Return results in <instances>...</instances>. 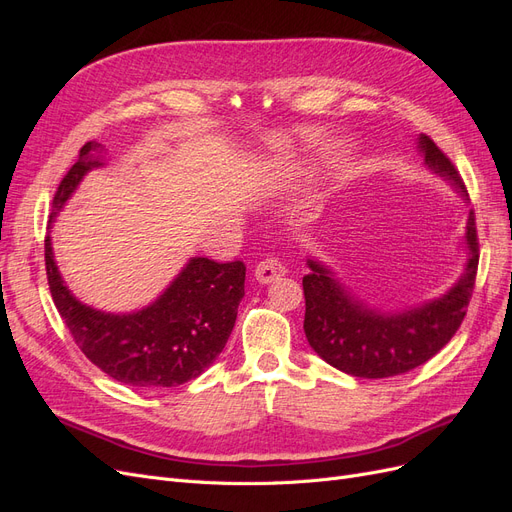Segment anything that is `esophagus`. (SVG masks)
<instances>
[{
    "instance_id": "1",
    "label": "esophagus",
    "mask_w": 512,
    "mask_h": 512,
    "mask_svg": "<svg viewBox=\"0 0 512 512\" xmlns=\"http://www.w3.org/2000/svg\"><path fill=\"white\" fill-rule=\"evenodd\" d=\"M254 275L260 284H269V282H275V280H280V277H284L286 267L277 258H265L262 262H258Z\"/></svg>"
}]
</instances>
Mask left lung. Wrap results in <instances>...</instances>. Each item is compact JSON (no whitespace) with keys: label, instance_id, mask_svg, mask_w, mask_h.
Listing matches in <instances>:
<instances>
[{"label":"left lung","instance_id":"obj_1","mask_svg":"<svg viewBox=\"0 0 512 512\" xmlns=\"http://www.w3.org/2000/svg\"><path fill=\"white\" fill-rule=\"evenodd\" d=\"M418 151L425 164L448 181L468 203V190L457 168L429 136H418ZM466 265L459 280L438 299L401 312H382L354 297L337 273L322 260L309 256V273L303 277L305 337L320 359L356 378H391L423 365L438 354L468 312L478 269V239L474 211L468 213Z\"/></svg>","mask_w":512,"mask_h":512}]
</instances>
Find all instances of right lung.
Here are the masks:
<instances>
[{"label": "right lung", "mask_w": 512, "mask_h": 512, "mask_svg": "<svg viewBox=\"0 0 512 512\" xmlns=\"http://www.w3.org/2000/svg\"><path fill=\"white\" fill-rule=\"evenodd\" d=\"M102 151L96 141L83 145L55 192L51 224L89 170L104 166ZM44 260L55 307L76 346L106 376L138 389H166L203 374L224 350L245 294L241 260L196 256L156 301L130 314H111L74 297L57 269L51 235L44 239Z\"/></svg>", "instance_id": "1"}]
</instances>
